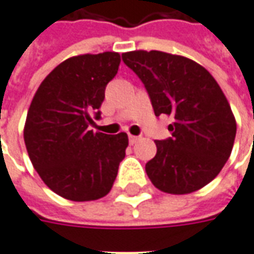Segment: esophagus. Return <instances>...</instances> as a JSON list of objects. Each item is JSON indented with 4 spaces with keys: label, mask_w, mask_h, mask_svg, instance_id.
Returning <instances> with one entry per match:
<instances>
[{
    "label": "esophagus",
    "mask_w": 254,
    "mask_h": 254,
    "mask_svg": "<svg viewBox=\"0 0 254 254\" xmlns=\"http://www.w3.org/2000/svg\"><path fill=\"white\" fill-rule=\"evenodd\" d=\"M138 139H139V138L135 137V135H130V137H128V141H130V144H131V145L135 144V142H137Z\"/></svg>",
    "instance_id": "1"
}]
</instances>
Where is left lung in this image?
<instances>
[{"mask_svg":"<svg viewBox=\"0 0 254 254\" xmlns=\"http://www.w3.org/2000/svg\"><path fill=\"white\" fill-rule=\"evenodd\" d=\"M123 62L148 91L155 115L174 117L171 137L155 141L145 170L157 190L184 195L213 181L237 134L231 106L214 77L195 61L162 51L124 52Z\"/></svg>","mask_w":254,"mask_h":254,"instance_id":"obj_1","label":"left lung"}]
</instances>
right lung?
Listing matches in <instances>:
<instances>
[{
  "instance_id": "right-lung-1",
  "label": "right lung",
  "mask_w": 254,
  "mask_h": 254,
  "mask_svg": "<svg viewBox=\"0 0 254 254\" xmlns=\"http://www.w3.org/2000/svg\"><path fill=\"white\" fill-rule=\"evenodd\" d=\"M117 52L85 54L58 64L40 84L24 124V144L44 184L59 196L88 202L109 193L126 156V132L90 130L117 74Z\"/></svg>"
}]
</instances>
